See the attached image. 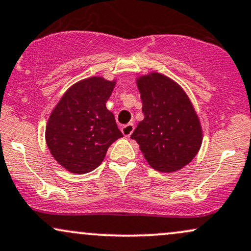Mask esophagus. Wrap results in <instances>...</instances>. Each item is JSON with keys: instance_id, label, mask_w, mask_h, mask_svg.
<instances>
[{"instance_id": "esophagus-1", "label": "esophagus", "mask_w": 251, "mask_h": 251, "mask_svg": "<svg viewBox=\"0 0 251 251\" xmlns=\"http://www.w3.org/2000/svg\"><path fill=\"white\" fill-rule=\"evenodd\" d=\"M134 129H135L134 125H132V123H128V125L122 126V134L125 135V136L129 137L132 134V131H134Z\"/></svg>"}]
</instances>
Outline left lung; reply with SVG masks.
Segmentation results:
<instances>
[{
	"mask_svg": "<svg viewBox=\"0 0 251 251\" xmlns=\"http://www.w3.org/2000/svg\"><path fill=\"white\" fill-rule=\"evenodd\" d=\"M143 121L131 134L148 163L161 173L182 169L201 148L202 126L178 83L160 73L138 76Z\"/></svg>",
	"mask_w": 251,
	"mask_h": 251,
	"instance_id": "8db88e82",
	"label": "left lung"
}]
</instances>
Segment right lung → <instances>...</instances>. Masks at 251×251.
<instances>
[{
    "mask_svg": "<svg viewBox=\"0 0 251 251\" xmlns=\"http://www.w3.org/2000/svg\"><path fill=\"white\" fill-rule=\"evenodd\" d=\"M116 79L93 76L68 89L50 114L46 142L57 163L73 174H87L104 160L107 150L122 132L105 103Z\"/></svg>",
    "mask_w": 251,
    "mask_h": 251,
    "instance_id": "1",
    "label": "right lung"
}]
</instances>
